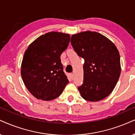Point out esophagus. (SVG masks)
I'll use <instances>...</instances> for the list:
<instances>
[{
	"label": "esophagus",
	"mask_w": 135,
	"mask_h": 135,
	"mask_svg": "<svg viewBox=\"0 0 135 135\" xmlns=\"http://www.w3.org/2000/svg\"><path fill=\"white\" fill-rule=\"evenodd\" d=\"M70 76L71 79H73V73H70Z\"/></svg>",
	"instance_id": "obj_1"
}]
</instances>
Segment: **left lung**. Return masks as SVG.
I'll use <instances>...</instances> for the list:
<instances>
[{"label":"left lung","mask_w":135,"mask_h":135,"mask_svg":"<svg viewBox=\"0 0 135 135\" xmlns=\"http://www.w3.org/2000/svg\"><path fill=\"white\" fill-rule=\"evenodd\" d=\"M71 44L85 60L83 83L78 89L81 97L89 102H98L112 93L121 73L120 56L115 44L96 32L74 34Z\"/></svg>","instance_id":"8db88e82"}]
</instances>
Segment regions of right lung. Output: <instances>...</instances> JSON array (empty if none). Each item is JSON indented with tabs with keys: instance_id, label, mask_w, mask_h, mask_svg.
Segmentation results:
<instances>
[{
	"instance_id": "1",
	"label": "right lung",
	"mask_w": 135,
	"mask_h": 135,
	"mask_svg": "<svg viewBox=\"0 0 135 135\" xmlns=\"http://www.w3.org/2000/svg\"><path fill=\"white\" fill-rule=\"evenodd\" d=\"M70 40L69 34L49 32L34 40L25 52L21 76L28 91L38 100L57 98L69 83L60 55Z\"/></svg>"
}]
</instances>
